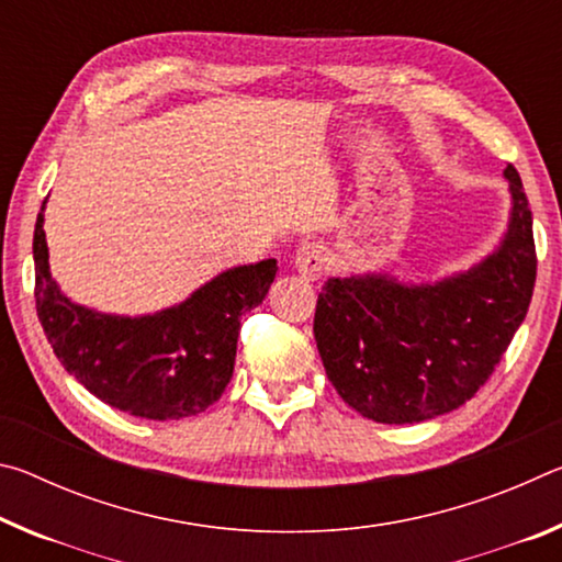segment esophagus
<instances>
[{
	"label": "esophagus",
	"mask_w": 562,
	"mask_h": 562,
	"mask_svg": "<svg viewBox=\"0 0 562 562\" xmlns=\"http://www.w3.org/2000/svg\"><path fill=\"white\" fill-rule=\"evenodd\" d=\"M325 262L327 255L319 243H302L297 252H294V268H297L304 280H317L322 270H325Z\"/></svg>",
	"instance_id": "esophagus-1"
}]
</instances>
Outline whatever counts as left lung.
Listing matches in <instances>:
<instances>
[{
    "label": "left lung",
    "instance_id": "left-lung-1",
    "mask_svg": "<svg viewBox=\"0 0 562 562\" xmlns=\"http://www.w3.org/2000/svg\"><path fill=\"white\" fill-rule=\"evenodd\" d=\"M510 217L496 250L436 282L364 272L329 278L315 339L337 394L379 424H418L463 406L488 382L536 288L532 215L518 170H503Z\"/></svg>",
    "mask_w": 562,
    "mask_h": 562
}]
</instances>
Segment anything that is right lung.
I'll list each match as a JSON object with an SVG mask.
<instances>
[{"label":"right lung","instance_id":"right-lung-1","mask_svg":"<svg viewBox=\"0 0 562 562\" xmlns=\"http://www.w3.org/2000/svg\"><path fill=\"white\" fill-rule=\"evenodd\" d=\"M44 207L34 227L36 315L66 372L103 404L154 422L217 402L233 376L240 317L265 300L278 260L237 265L154 315H106L71 302L52 278Z\"/></svg>","mask_w":562,"mask_h":562}]
</instances>
